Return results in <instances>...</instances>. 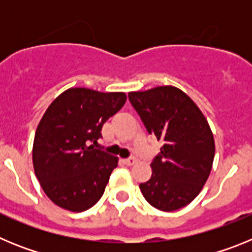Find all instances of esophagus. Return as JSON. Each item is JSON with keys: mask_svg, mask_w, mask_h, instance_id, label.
Instances as JSON below:
<instances>
[{"mask_svg": "<svg viewBox=\"0 0 252 252\" xmlns=\"http://www.w3.org/2000/svg\"><path fill=\"white\" fill-rule=\"evenodd\" d=\"M124 162L126 164V165L131 166L133 165V164H136V159H135V158H128V159H125Z\"/></svg>", "mask_w": 252, "mask_h": 252, "instance_id": "1", "label": "esophagus"}]
</instances>
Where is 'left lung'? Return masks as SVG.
Masks as SVG:
<instances>
[{
    "label": "left lung",
    "instance_id": "obj_1",
    "mask_svg": "<svg viewBox=\"0 0 252 252\" xmlns=\"http://www.w3.org/2000/svg\"><path fill=\"white\" fill-rule=\"evenodd\" d=\"M128 99L148 132L162 141L151 178L140 184L142 195L164 212L183 208L199 194L212 169L215 139L206 117L173 86L130 92Z\"/></svg>",
    "mask_w": 252,
    "mask_h": 252
}]
</instances>
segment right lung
Wrapping results in <instances>:
<instances>
[{
    "instance_id": "obj_1",
    "label": "right lung",
    "mask_w": 252,
    "mask_h": 252,
    "mask_svg": "<svg viewBox=\"0 0 252 252\" xmlns=\"http://www.w3.org/2000/svg\"><path fill=\"white\" fill-rule=\"evenodd\" d=\"M126 102L124 92L69 88L40 120L32 164L40 186L57 206L83 212L103 195L119 158L94 149L101 130Z\"/></svg>"
}]
</instances>
